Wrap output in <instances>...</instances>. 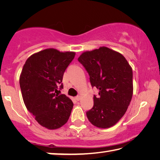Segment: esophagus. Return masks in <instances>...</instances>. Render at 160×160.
I'll return each instance as SVG.
<instances>
[{
    "label": "esophagus",
    "mask_w": 160,
    "mask_h": 160,
    "mask_svg": "<svg viewBox=\"0 0 160 160\" xmlns=\"http://www.w3.org/2000/svg\"><path fill=\"white\" fill-rule=\"evenodd\" d=\"M75 100H77V101H79V100H80V99H81V97L80 96H76L75 97Z\"/></svg>",
    "instance_id": "34e87169"
}]
</instances>
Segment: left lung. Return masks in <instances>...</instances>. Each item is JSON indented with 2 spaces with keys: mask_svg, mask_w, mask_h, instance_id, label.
<instances>
[{
  "mask_svg": "<svg viewBox=\"0 0 160 160\" xmlns=\"http://www.w3.org/2000/svg\"><path fill=\"white\" fill-rule=\"evenodd\" d=\"M90 75L92 88L99 90L94 95V106L86 112L94 126L112 127L125 114L132 96V70L120 53L102 47L85 51L78 58Z\"/></svg>",
  "mask_w": 160,
  "mask_h": 160,
  "instance_id": "obj_1",
  "label": "left lung"
}]
</instances>
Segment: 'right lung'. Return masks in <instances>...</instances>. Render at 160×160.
<instances>
[{"instance_id": "obj_1", "label": "right lung", "mask_w": 160, "mask_h": 160, "mask_svg": "<svg viewBox=\"0 0 160 160\" xmlns=\"http://www.w3.org/2000/svg\"><path fill=\"white\" fill-rule=\"evenodd\" d=\"M75 52L47 48L28 58L20 77V85L27 109L40 125L48 129L63 126L70 117L73 103L65 94L64 72Z\"/></svg>"}]
</instances>
